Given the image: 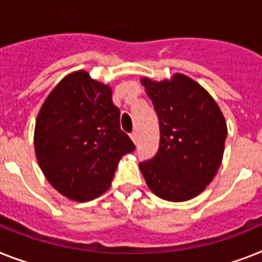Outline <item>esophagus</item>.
<instances>
[{"mask_svg":"<svg viewBox=\"0 0 262 262\" xmlns=\"http://www.w3.org/2000/svg\"><path fill=\"white\" fill-rule=\"evenodd\" d=\"M129 136H131V139H133L134 143H136V140H138V134H136V131H133V133L129 134Z\"/></svg>","mask_w":262,"mask_h":262,"instance_id":"obj_1","label":"esophagus"}]
</instances>
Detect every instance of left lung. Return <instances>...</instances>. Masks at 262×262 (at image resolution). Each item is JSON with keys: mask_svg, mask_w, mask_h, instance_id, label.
<instances>
[{"mask_svg": "<svg viewBox=\"0 0 262 262\" xmlns=\"http://www.w3.org/2000/svg\"><path fill=\"white\" fill-rule=\"evenodd\" d=\"M159 120L157 154L140 162V171L159 198L182 202L204 191L222 162L226 122L200 84L185 75L159 83L143 79Z\"/></svg>", "mask_w": 262, "mask_h": 262, "instance_id": "1", "label": "left lung"}]
</instances>
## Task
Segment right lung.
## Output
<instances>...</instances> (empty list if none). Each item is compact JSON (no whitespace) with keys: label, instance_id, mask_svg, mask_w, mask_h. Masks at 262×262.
Returning a JSON list of instances; mask_svg holds the SVG:
<instances>
[{"label":"right lung","instance_id":"obj_1","mask_svg":"<svg viewBox=\"0 0 262 262\" xmlns=\"http://www.w3.org/2000/svg\"><path fill=\"white\" fill-rule=\"evenodd\" d=\"M119 120L111 88L87 72L71 73L56 85L38 112L34 148L58 193L85 202L110 187L119 159L135 150Z\"/></svg>","mask_w":262,"mask_h":262}]
</instances>
